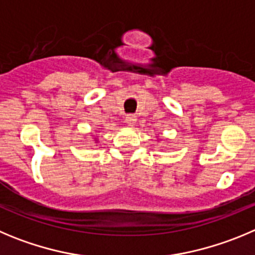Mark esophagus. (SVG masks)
<instances>
[{
  "mask_svg": "<svg viewBox=\"0 0 255 255\" xmlns=\"http://www.w3.org/2000/svg\"><path fill=\"white\" fill-rule=\"evenodd\" d=\"M125 121H126V124H128V125L132 126L135 123H136V116H135V115H128L125 118Z\"/></svg>",
  "mask_w": 255,
  "mask_h": 255,
  "instance_id": "34e87169",
  "label": "esophagus"
}]
</instances>
